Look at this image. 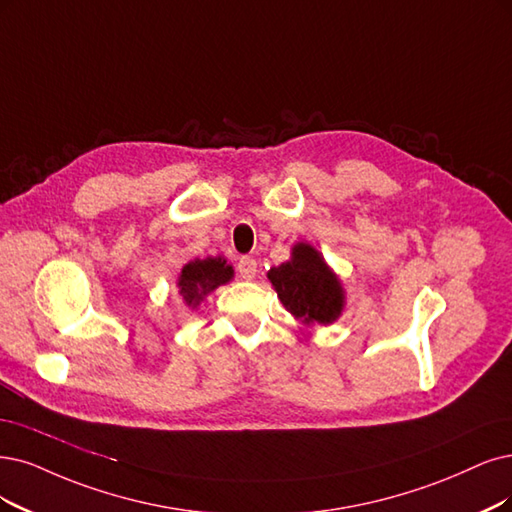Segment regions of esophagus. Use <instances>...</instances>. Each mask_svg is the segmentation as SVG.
Listing matches in <instances>:
<instances>
[{
  "label": "esophagus",
  "instance_id": "esophagus-1",
  "mask_svg": "<svg viewBox=\"0 0 512 512\" xmlns=\"http://www.w3.org/2000/svg\"><path fill=\"white\" fill-rule=\"evenodd\" d=\"M238 274L242 280H253L257 274V261L253 257H240Z\"/></svg>",
  "mask_w": 512,
  "mask_h": 512
}]
</instances>
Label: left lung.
Returning <instances> with one entry per match:
<instances>
[{
	"mask_svg": "<svg viewBox=\"0 0 512 512\" xmlns=\"http://www.w3.org/2000/svg\"><path fill=\"white\" fill-rule=\"evenodd\" d=\"M268 278L282 306L306 327L333 325L344 314V282L310 242H295L291 259L272 268Z\"/></svg>",
	"mask_w": 512,
	"mask_h": 512,
	"instance_id": "left-lung-1",
	"label": "left lung"
}]
</instances>
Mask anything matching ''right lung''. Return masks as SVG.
Segmentation results:
<instances>
[{
  "mask_svg": "<svg viewBox=\"0 0 512 512\" xmlns=\"http://www.w3.org/2000/svg\"><path fill=\"white\" fill-rule=\"evenodd\" d=\"M234 278L232 263L225 257H206L185 263L177 276V289L187 308L196 310L206 295H211L221 285Z\"/></svg>",
  "mask_w": 512,
  "mask_h": 512,
  "instance_id": "obj_1",
  "label": "right lung"
}]
</instances>
